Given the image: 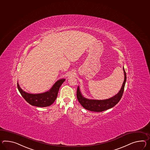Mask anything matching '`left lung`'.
Returning a JSON list of instances; mask_svg holds the SVG:
<instances>
[{
	"mask_svg": "<svg viewBox=\"0 0 150 150\" xmlns=\"http://www.w3.org/2000/svg\"><path fill=\"white\" fill-rule=\"evenodd\" d=\"M123 70L124 73V81L122 83L120 91H119L118 93L115 96L110 98V99L102 100L87 99L82 95L79 86H78L77 89L76 95L77 98L79 102L80 103L81 105L83 107H84L85 109L90 111L96 112H101L102 111L108 110L116 105L120 100L122 96L124 91L125 85L126 81V74L125 71L124 67Z\"/></svg>",
	"mask_w": 150,
	"mask_h": 150,
	"instance_id": "obj_1",
	"label": "left lung"
}]
</instances>
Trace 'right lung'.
Here are the masks:
<instances>
[{"instance_id": "add662e5", "label": "right lung", "mask_w": 150, "mask_h": 150, "mask_svg": "<svg viewBox=\"0 0 150 150\" xmlns=\"http://www.w3.org/2000/svg\"><path fill=\"white\" fill-rule=\"evenodd\" d=\"M66 79L57 81L49 91L40 94H29L23 91L17 83V88L21 94L32 106L44 107L51 105L57 98L59 89Z\"/></svg>"}]
</instances>
